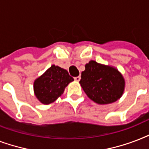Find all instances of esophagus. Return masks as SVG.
Returning a JSON list of instances; mask_svg holds the SVG:
<instances>
[{
    "label": "esophagus",
    "instance_id": "34e87169",
    "mask_svg": "<svg viewBox=\"0 0 149 149\" xmlns=\"http://www.w3.org/2000/svg\"><path fill=\"white\" fill-rule=\"evenodd\" d=\"M80 79H81L80 76H78V77H75V78H74V80H75L76 81H79Z\"/></svg>",
    "mask_w": 149,
    "mask_h": 149
}]
</instances>
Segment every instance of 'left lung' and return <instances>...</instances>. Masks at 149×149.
<instances>
[{
	"instance_id": "obj_1",
	"label": "left lung",
	"mask_w": 149,
	"mask_h": 149,
	"mask_svg": "<svg viewBox=\"0 0 149 149\" xmlns=\"http://www.w3.org/2000/svg\"><path fill=\"white\" fill-rule=\"evenodd\" d=\"M85 67L79 83L88 97L98 104H109L121 97L125 81L117 69L95 61Z\"/></svg>"
}]
</instances>
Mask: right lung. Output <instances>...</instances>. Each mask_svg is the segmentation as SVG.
<instances>
[{"instance_id":"1","label":"right lung","mask_w":149,"mask_h":149,"mask_svg":"<svg viewBox=\"0 0 149 149\" xmlns=\"http://www.w3.org/2000/svg\"><path fill=\"white\" fill-rule=\"evenodd\" d=\"M74 78L65 69L52 65L43 74L36 78L33 88L37 100L42 104L54 102L64 93L65 88Z\"/></svg>"}]
</instances>
